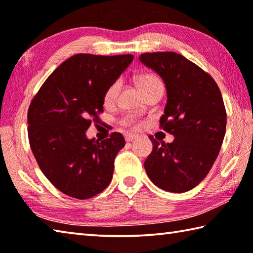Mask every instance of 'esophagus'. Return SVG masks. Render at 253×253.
I'll use <instances>...</instances> for the list:
<instances>
[{
	"label": "esophagus",
	"mask_w": 253,
	"mask_h": 253,
	"mask_svg": "<svg viewBox=\"0 0 253 253\" xmlns=\"http://www.w3.org/2000/svg\"><path fill=\"white\" fill-rule=\"evenodd\" d=\"M136 138H138V135H135V134H132V133H126V135H124V139H126V142H131V141L135 140Z\"/></svg>",
	"instance_id": "esophagus-1"
}]
</instances>
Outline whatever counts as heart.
<instances>
[{
  "mask_svg": "<svg viewBox=\"0 0 253 253\" xmlns=\"http://www.w3.org/2000/svg\"><path fill=\"white\" fill-rule=\"evenodd\" d=\"M138 84L142 93L150 90V88H153L157 86H163L161 80L153 74H145V75H142V77H140L138 80ZM120 85H121L120 81H115L114 83L111 84L108 90H106L105 95H104L105 103H111V102L114 101L120 90ZM122 123L124 126L134 127V129H136V127L139 126V123H136L135 120L132 117H126V119H123Z\"/></svg>",
  "mask_w": 253,
  "mask_h": 253,
  "instance_id": "b5f03b06",
  "label": "heart"
}]
</instances>
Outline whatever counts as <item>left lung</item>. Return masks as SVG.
Listing matches in <instances>:
<instances>
[{
	"mask_svg": "<svg viewBox=\"0 0 253 253\" xmlns=\"http://www.w3.org/2000/svg\"><path fill=\"white\" fill-rule=\"evenodd\" d=\"M141 63L160 75L167 87L163 130L173 142H158L144 162L152 182L162 190L182 193L209 173L223 142L227 113L214 80L193 62L175 52L140 55Z\"/></svg>",
	"mask_w": 253,
	"mask_h": 253,
	"instance_id": "left-lung-1",
	"label": "left lung"
}]
</instances>
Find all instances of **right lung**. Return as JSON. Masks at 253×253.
Masks as SVG:
<instances>
[{"instance_id": "1", "label": "right lung", "mask_w": 253, "mask_h": 253, "mask_svg": "<svg viewBox=\"0 0 253 253\" xmlns=\"http://www.w3.org/2000/svg\"><path fill=\"white\" fill-rule=\"evenodd\" d=\"M132 61L131 54H75L57 66L31 102V149L43 174L66 196L92 198L112 180L123 135L113 132L100 141L87 139L86 130L103 112L106 90Z\"/></svg>"}]
</instances>
